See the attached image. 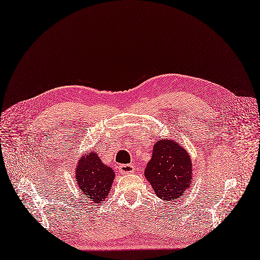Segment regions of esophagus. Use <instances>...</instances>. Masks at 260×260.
<instances>
[{"mask_svg": "<svg viewBox=\"0 0 260 260\" xmlns=\"http://www.w3.org/2000/svg\"><path fill=\"white\" fill-rule=\"evenodd\" d=\"M134 170H135V168H134V166H132V165H120L119 166V171L122 175L131 174V172H133Z\"/></svg>", "mask_w": 260, "mask_h": 260, "instance_id": "34e87169", "label": "esophagus"}]
</instances>
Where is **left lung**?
Wrapping results in <instances>:
<instances>
[{
	"label": "left lung",
	"mask_w": 260,
	"mask_h": 260,
	"mask_svg": "<svg viewBox=\"0 0 260 260\" xmlns=\"http://www.w3.org/2000/svg\"><path fill=\"white\" fill-rule=\"evenodd\" d=\"M193 162L188 152L172 139L157 140L145 169L156 196L175 201L193 183Z\"/></svg>",
	"instance_id": "obj_1"
}]
</instances>
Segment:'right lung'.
Returning <instances> with one entry per match:
<instances>
[{
	"mask_svg": "<svg viewBox=\"0 0 260 260\" xmlns=\"http://www.w3.org/2000/svg\"><path fill=\"white\" fill-rule=\"evenodd\" d=\"M115 174L102 161L95 151L85 152L76 166V181L81 193L93 204H101L111 189Z\"/></svg>",
	"mask_w": 260,
	"mask_h": 260,
	"instance_id": "1",
	"label": "right lung"
}]
</instances>
